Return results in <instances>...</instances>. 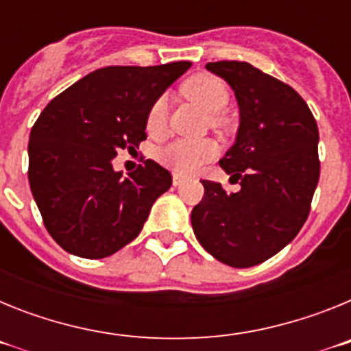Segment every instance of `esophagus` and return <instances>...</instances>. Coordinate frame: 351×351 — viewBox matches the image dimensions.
I'll return each mask as SVG.
<instances>
[{
	"instance_id": "1",
	"label": "esophagus",
	"mask_w": 351,
	"mask_h": 351,
	"mask_svg": "<svg viewBox=\"0 0 351 351\" xmlns=\"http://www.w3.org/2000/svg\"><path fill=\"white\" fill-rule=\"evenodd\" d=\"M184 181H186V176H182V173H176V172H173V176H172L173 186L182 184V182H184Z\"/></svg>"
}]
</instances>
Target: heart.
Segmentation results:
<instances>
[{
	"instance_id": "heart-1",
	"label": "heart",
	"mask_w": 351,
	"mask_h": 351,
	"mask_svg": "<svg viewBox=\"0 0 351 351\" xmlns=\"http://www.w3.org/2000/svg\"><path fill=\"white\" fill-rule=\"evenodd\" d=\"M181 91L188 100L210 114L219 112L228 104L226 84L219 77L209 75V73H198V75L190 77L182 84ZM213 123L219 125L221 119L218 116H213ZM167 126H169V107H167L165 96H160L149 108L145 130L151 137H163L167 133ZM216 154H218V144L210 138H198V141L178 138L160 149L158 160L161 165H165L172 172L190 173L206 165Z\"/></svg>"
}]
</instances>
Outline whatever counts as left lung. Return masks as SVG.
<instances>
[{
	"label": "left lung",
	"mask_w": 351,
	"mask_h": 351,
	"mask_svg": "<svg viewBox=\"0 0 351 351\" xmlns=\"http://www.w3.org/2000/svg\"><path fill=\"white\" fill-rule=\"evenodd\" d=\"M206 68L234 89L241 108L237 142L219 160L237 193L202 181L191 210L198 243L230 267L265 262L299 234L320 179L318 126L308 104L283 80L244 61Z\"/></svg>",
	"instance_id": "1"
}]
</instances>
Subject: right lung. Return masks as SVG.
<instances>
[{
    "mask_svg": "<svg viewBox=\"0 0 351 351\" xmlns=\"http://www.w3.org/2000/svg\"><path fill=\"white\" fill-rule=\"evenodd\" d=\"M190 64L100 68L43 108L31 128L27 179L43 225L64 251L105 258L141 234L172 173L145 160L123 178L112 158L147 138L149 108Z\"/></svg>",
    "mask_w": 351,
    "mask_h": 351,
    "instance_id": "1",
    "label": "right lung"
}]
</instances>
